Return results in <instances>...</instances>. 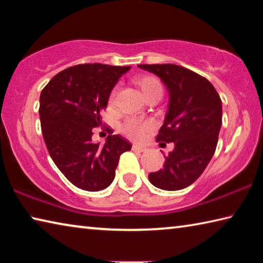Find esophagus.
I'll use <instances>...</instances> for the list:
<instances>
[{
  "label": "esophagus",
  "instance_id": "1",
  "mask_svg": "<svg viewBox=\"0 0 263 263\" xmlns=\"http://www.w3.org/2000/svg\"><path fill=\"white\" fill-rule=\"evenodd\" d=\"M132 149L136 151V152H139V153L145 152V151H146L145 147H142V146H139V145H136V144L132 145Z\"/></svg>",
  "mask_w": 263,
  "mask_h": 263
}]
</instances>
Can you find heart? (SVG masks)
I'll use <instances>...</instances> for the list:
<instances>
[{
  "label": "heart",
  "mask_w": 263,
  "mask_h": 263,
  "mask_svg": "<svg viewBox=\"0 0 263 263\" xmlns=\"http://www.w3.org/2000/svg\"><path fill=\"white\" fill-rule=\"evenodd\" d=\"M136 83L141 89L142 94H144L145 99H148L151 95L157 94V92H161L162 94V86L159 80L151 75H141L136 79ZM115 101V91L111 92L109 99V105L111 106L114 104ZM152 122H141L135 118H130L122 125V132L128 138L135 140H142L145 136L153 128Z\"/></svg>",
  "instance_id": "1"
}]
</instances>
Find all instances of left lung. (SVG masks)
Masks as SVG:
<instances>
[{"label":"left lung","mask_w":263,"mask_h":263,"mask_svg":"<svg viewBox=\"0 0 263 263\" xmlns=\"http://www.w3.org/2000/svg\"><path fill=\"white\" fill-rule=\"evenodd\" d=\"M162 80L169 92L168 111L157 141L174 142L163 168L151 173L157 188L180 190L202 175L215 154L221 126V100L205 78L173 64L138 65ZM166 145V144H164Z\"/></svg>","instance_id":"1"}]
</instances>
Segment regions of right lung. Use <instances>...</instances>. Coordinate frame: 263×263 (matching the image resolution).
<instances>
[{
  "label": "right lung",
  "mask_w": 263,
  "mask_h": 263,
  "mask_svg": "<svg viewBox=\"0 0 263 263\" xmlns=\"http://www.w3.org/2000/svg\"><path fill=\"white\" fill-rule=\"evenodd\" d=\"M130 68L77 65L58 73L42 90L39 116L48 153L66 179L80 189L99 191L109 186L119 157L131 149L130 142L119 135L110 133L104 145L91 141L111 90Z\"/></svg>",
  "instance_id": "obj_1"
}]
</instances>
